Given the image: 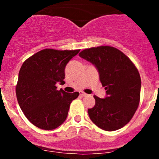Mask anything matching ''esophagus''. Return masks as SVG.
<instances>
[{
	"label": "esophagus",
	"mask_w": 159,
	"mask_h": 159,
	"mask_svg": "<svg viewBox=\"0 0 159 159\" xmlns=\"http://www.w3.org/2000/svg\"><path fill=\"white\" fill-rule=\"evenodd\" d=\"M79 94H80V96H81V97H85V96H87V94L85 93L82 92V91H80Z\"/></svg>",
	"instance_id": "1"
}]
</instances>
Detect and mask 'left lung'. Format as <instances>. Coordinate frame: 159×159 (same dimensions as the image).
Listing matches in <instances>:
<instances>
[{"label": "left lung", "mask_w": 159, "mask_h": 159, "mask_svg": "<svg viewBox=\"0 0 159 159\" xmlns=\"http://www.w3.org/2000/svg\"><path fill=\"white\" fill-rule=\"evenodd\" d=\"M79 56L97 69L107 96H94L96 104L88 109L90 120L105 131L125 126L138 109L141 80L138 69L119 49L111 46L93 47L80 52Z\"/></svg>", "instance_id": "obj_1"}]
</instances>
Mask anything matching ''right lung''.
I'll use <instances>...</instances> for the list:
<instances>
[{
  "label": "right lung",
  "mask_w": 159,
  "mask_h": 159,
  "mask_svg": "<svg viewBox=\"0 0 159 159\" xmlns=\"http://www.w3.org/2000/svg\"><path fill=\"white\" fill-rule=\"evenodd\" d=\"M78 50L46 48L23 63L16 87L18 102L32 124L44 130H52L64 123L70 104L79 93H68L56 84L65 83V67Z\"/></svg>",
  "instance_id": "obj_1"
}]
</instances>
